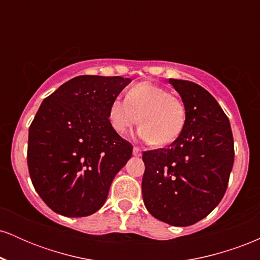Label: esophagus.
I'll use <instances>...</instances> for the list:
<instances>
[{
  "mask_svg": "<svg viewBox=\"0 0 260 260\" xmlns=\"http://www.w3.org/2000/svg\"><path fill=\"white\" fill-rule=\"evenodd\" d=\"M133 155H134V156H140V155H142V151H140V149L134 147L133 148Z\"/></svg>",
  "mask_w": 260,
  "mask_h": 260,
  "instance_id": "1",
  "label": "esophagus"
}]
</instances>
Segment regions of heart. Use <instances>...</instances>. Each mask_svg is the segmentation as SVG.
Masks as SVG:
<instances>
[{
	"mask_svg": "<svg viewBox=\"0 0 260 260\" xmlns=\"http://www.w3.org/2000/svg\"><path fill=\"white\" fill-rule=\"evenodd\" d=\"M109 120L113 129L124 134L140 122L137 131L139 139L156 145H166L178 138L186 110L178 98L169 94L162 86L150 82L133 85L126 99L116 98L109 109Z\"/></svg>",
	"mask_w": 260,
	"mask_h": 260,
	"instance_id": "b5f03b06",
	"label": "heart"
}]
</instances>
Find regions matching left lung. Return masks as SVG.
<instances>
[{"label": "left lung", "instance_id": "8db88e82", "mask_svg": "<svg viewBox=\"0 0 260 260\" xmlns=\"http://www.w3.org/2000/svg\"><path fill=\"white\" fill-rule=\"evenodd\" d=\"M169 83L180 94L186 122L169 148L143 153L142 192L151 215L182 228L204 219L221 202L234 166V137L210 92L189 80Z\"/></svg>", "mask_w": 260, "mask_h": 260}]
</instances>
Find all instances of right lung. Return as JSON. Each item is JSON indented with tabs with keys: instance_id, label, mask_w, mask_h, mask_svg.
<instances>
[{
	"instance_id": "obj_1",
	"label": "right lung",
	"mask_w": 260,
	"mask_h": 260,
	"mask_svg": "<svg viewBox=\"0 0 260 260\" xmlns=\"http://www.w3.org/2000/svg\"><path fill=\"white\" fill-rule=\"evenodd\" d=\"M132 82L78 76L45 99L29 128L28 168L38 194L55 213L88 216L103 207L133 147L109 120L112 100Z\"/></svg>"
}]
</instances>
